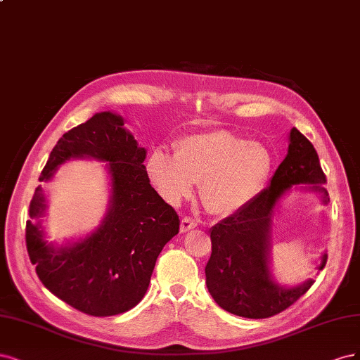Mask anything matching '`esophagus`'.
Returning a JSON list of instances; mask_svg holds the SVG:
<instances>
[{
	"label": "esophagus",
	"instance_id": "1",
	"mask_svg": "<svg viewBox=\"0 0 360 360\" xmlns=\"http://www.w3.org/2000/svg\"><path fill=\"white\" fill-rule=\"evenodd\" d=\"M197 227V223L190 217H184L181 221V231H190L191 229Z\"/></svg>",
	"mask_w": 360,
	"mask_h": 360
}]
</instances>
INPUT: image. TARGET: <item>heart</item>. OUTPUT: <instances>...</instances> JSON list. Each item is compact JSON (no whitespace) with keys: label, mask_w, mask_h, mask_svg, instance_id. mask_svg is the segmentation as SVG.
I'll return each mask as SVG.
<instances>
[{"label":"heart","mask_w":360,"mask_h":360,"mask_svg":"<svg viewBox=\"0 0 360 360\" xmlns=\"http://www.w3.org/2000/svg\"><path fill=\"white\" fill-rule=\"evenodd\" d=\"M274 165L271 150L229 130H211L184 137L176 155L155 149L148 170L170 203L187 197L199 184L207 212L230 215L248 205L268 181Z\"/></svg>","instance_id":"b5f03b06"}]
</instances>
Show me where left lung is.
I'll list each match as a JSON object with an SVG mask.
<instances>
[{
    "label": "left lung",
    "instance_id": "8db88e82",
    "mask_svg": "<svg viewBox=\"0 0 360 360\" xmlns=\"http://www.w3.org/2000/svg\"><path fill=\"white\" fill-rule=\"evenodd\" d=\"M324 182L317 150L302 133L292 129L287 157L275 170L269 187L211 230L212 252L205 274L207 290L219 307L239 317L268 319L308 292L314 280L295 288L272 281L268 268L271 215L278 199L296 184H311L328 203ZM326 262L324 254L319 271Z\"/></svg>",
    "mask_w": 360,
    "mask_h": 360
}]
</instances>
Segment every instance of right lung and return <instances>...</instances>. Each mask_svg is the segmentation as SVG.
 Masks as SVG:
<instances>
[{
	"mask_svg": "<svg viewBox=\"0 0 360 360\" xmlns=\"http://www.w3.org/2000/svg\"><path fill=\"white\" fill-rule=\"evenodd\" d=\"M124 120L101 112L67 131L49 155L40 181L53 176L67 160L92 157L109 161L112 205L103 224L86 239L55 250L41 230L27 221L28 256L44 287L70 307L94 317L117 316L143 299L158 254L178 235L179 217L150 187L145 148L124 129ZM36 188L30 217L44 211Z\"/></svg>",
	"mask_w": 360,
	"mask_h": 360,
	"instance_id": "add662e5",
	"label": "right lung"
}]
</instances>
